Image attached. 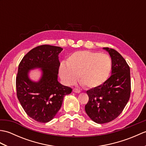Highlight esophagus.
Instances as JSON below:
<instances>
[{"instance_id":"34e87169","label":"esophagus","mask_w":146,"mask_h":146,"mask_svg":"<svg viewBox=\"0 0 146 146\" xmlns=\"http://www.w3.org/2000/svg\"><path fill=\"white\" fill-rule=\"evenodd\" d=\"M73 92H75V93H77V94H79V93H80V90L77 89V88H74L73 89Z\"/></svg>"}]
</instances>
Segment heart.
I'll use <instances>...</instances> for the list:
<instances>
[{
  "label": "heart",
  "instance_id": "obj_1",
  "mask_svg": "<svg viewBox=\"0 0 146 146\" xmlns=\"http://www.w3.org/2000/svg\"><path fill=\"white\" fill-rule=\"evenodd\" d=\"M111 71V60L106 54L90 51H76L70 54L66 63H61L59 75L64 84H73L78 76L80 84L88 88L103 85Z\"/></svg>",
  "mask_w": 146,
  "mask_h": 146
}]
</instances>
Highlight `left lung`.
Listing matches in <instances>:
<instances>
[{"instance_id":"8db88e82","label":"left lung","mask_w":146,"mask_h":146,"mask_svg":"<svg viewBox=\"0 0 146 146\" xmlns=\"http://www.w3.org/2000/svg\"><path fill=\"white\" fill-rule=\"evenodd\" d=\"M111 60V76L103 85L86 91L89 100L85 110L97 123L111 122L122 113L131 95L130 68L125 59L113 49L104 48Z\"/></svg>"}]
</instances>
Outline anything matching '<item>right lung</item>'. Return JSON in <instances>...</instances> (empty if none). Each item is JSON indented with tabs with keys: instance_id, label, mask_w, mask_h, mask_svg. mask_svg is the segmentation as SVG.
I'll list each match as a JSON object with an SVG mask.
<instances>
[{
	"instance_id": "1",
	"label": "right lung",
	"mask_w": 146,
	"mask_h": 146,
	"mask_svg": "<svg viewBox=\"0 0 146 146\" xmlns=\"http://www.w3.org/2000/svg\"><path fill=\"white\" fill-rule=\"evenodd\" d=\"M63 49L50 45L38 46L27 52L19 65L17 98L27 115L37 122L51 121L60 110L64 96L72 92L58 80L60 65L58 55ZM35 69L42 72L38 81L29 77L30 71Z\"/></svg>"
}]
</instances>
